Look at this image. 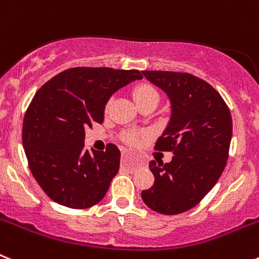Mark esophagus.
<instances>
[{"mask_svg": "<svg viewBox=\"0 0 259 259\" xmlns=\"http://www.w3.org/2000/svg\"><path fill=\"white\" fill-rule=\"evenodd\" d=\"M122 157H123V159H125V158L128 157V153H124V154H123ZM140 163H141V162H140V159H137V161H136V164H140Z\"/></svg>", "mask_w": 259, "mask_h": 259, "instance_id": "1", "label": "esophagus"}]
</instances>
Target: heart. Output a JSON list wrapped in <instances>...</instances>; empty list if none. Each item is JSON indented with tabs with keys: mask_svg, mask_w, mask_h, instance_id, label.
Masks as SVG:
<instances>
[{
	"mask_svg": "<svg viewBox=\"0 0 259 259\" xmlns=\"http://www.w3.org/2000/svg\"><path fill=\"white\" fill-rule=\"evenodd\" d=\"M132 95H134L135 101H136V104L139 105V106H143V105L146 104L158 105V102H159V93H158V91L152 85V84H139L137 87H135ZM141 136H143V134H140V132H125L124 141L128 144H131V145H135V144H137L140 141Z\"/></svg>",
	"mask_w": 259,
	"mask_h": 259,
	"instance_id": "b5f03b06",
	"label": "heart"
}]
</instances>
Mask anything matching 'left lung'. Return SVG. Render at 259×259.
Returning <instances> with one entry per match:
<instances>
[{"instance_id":"obj_1","label":"left lung","mask_w":259,"mask_h":259,"mask_svg":"<svg viewBox=\"0 0 259 259\" xmlns=\"http://www.w3.org/2000/svg\"><path fill=\"white\" fill-rule=\"evenodd\" d=\"M167 95L170 122L154 149L172 152L170 163L150 161L152 188L141 192L145 205L164 215L188 211L217 184L228 159L232 118L209 83L187 72L143 71Z\"/></svg>"}]
</instances>
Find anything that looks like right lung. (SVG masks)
Wrapping results in <instances>:
<instances>
[{"label":"right lung","mask_w":259,"mask_h":259,"mask_svg":"<svg viewBox=\"0 0 259 259\" xmlns=\"http://www.w3.org/2000/svg\"><path fill=\"white\" fill-rule=\"evenodd\" d=\"M143 79L139 70L74 67L36 92L23 120V148L29 168L54 202L87 209L105 197L118 174L120 152L84 149L85 128L104 122L105 105L118 89Z\"/></svg>","instance_id":"right-lung-1"}]
</instances>
